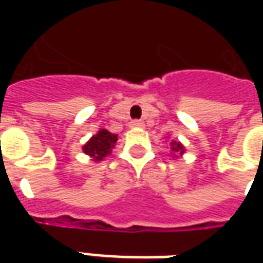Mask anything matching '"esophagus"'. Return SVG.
<instances>
[{"label":"esophagus","instance_id":"obj_1","mask_svg":"<svg viewBox=\"0 0 263 263\" xmlns=\"http://www.w3.org/2000/svg\"><path fill=\"white\" fill-rule=\"evenodd\" d=\"M131 126H132V128H143V126H145V124H143L142 121L135 120V121H132V122H131Z\"/></svg>","mask_w":263,"mask_h":263}]
</instances>
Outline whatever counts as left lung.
Instances as JSON below:
<instances>
[{
    "mask_svg": "<svg viewBox=\"0 0 263 263\" xmlns=\"http://www.w3.org/2000/svg\"><path fill=\"white\" fill-rule=\"evenodd\" d=\"M171 151L175 154V156H183L186 149L183 146V143H180L179 141H171Z\"/></svg>",
    "mask_w": 263,
    "mask_h": 263,
    "instance_id": "obj_1",
    "label": "left lung"
}]
</instances>
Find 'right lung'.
I'll return each instance as SVG.
<instances>
[{
  "label": "right lung",
  "instance_id": "add662e5",
  "mask_svg": "<svg viewBox=\"0 0 263 263\" xmlns=\"http://www.w3.org/2000/svg\"><path fill=\"white\" fill-rule=\"evenodd\" d=\"M118 141V135L112 134V132L107 131L101 128L100 131L92 135L84 145H83V152L92 158L94 162H100L104 158H107L112 149H114L115 143Z\"/></svg>",
  "mask_w": 263,
  "mask_h": 263
}]
</instances>
